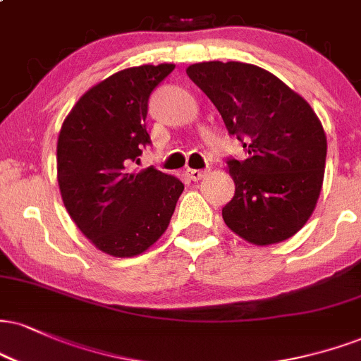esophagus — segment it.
<instances>
[{
  "instance_id": "obj_1",
  "label": "esophagus",
  "mask_w": 361,
  "mask_h": 361,
  "mask_svg": "<svg viewBox=\"0 0 361 361\" xmlns=\"http://www.w3.org/2000/svg\"><path fill=\"white\" fill-rule=\"evenodd\" d=\"M185 175L188 176L192 181H198V180H202V178L207 175V169H190L188 168L185 171Z\"/></svg>"
}]
</instances>
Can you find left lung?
<instances>
[{
	"mask_svg": "<svg viewBox=\"0 0 361 361\" xmlns=\"http://www.w3.org/2000/svg\"><path fill=\"white\" fill-rule=\"evenodd\" d=\"M186 73L245 151V159L227 158L235 183L222 208L227 227L257 245L293 237L311 216L323 185L326 136L318 116L257 65L202 62Z\"/></svg>",
	"mask_w": 361,
	"mask_h": 361,
	"instance_id": "obj_1",
	"label": "left lung"
}]
</instances>
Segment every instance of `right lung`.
<instances>
[{
	"instance_id": "1",
	"label": "right lung",
	"mask_w": 361,
	"mask_h": 361,
	"mask_svg": "<svg viewBox=\"0 0 361 361\" xmlns=\"http://www.w3.org/2000/svg\"><path fill=\"white\" fill-rule=\"evenodd\" d=\"M175 65H141L107 77L79 99L56 142L63 205L99 250L133 257L166 230L183 183L154 166L139 173L149 95Z\"/></svg>"
}]
</instances>
